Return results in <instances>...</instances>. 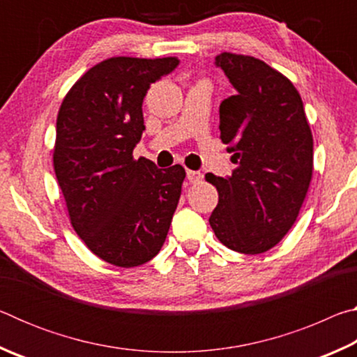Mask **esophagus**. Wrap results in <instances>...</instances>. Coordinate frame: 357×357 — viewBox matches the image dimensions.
<instances>
[{
    "mask_svg": "<svg viewBox=\"0 0 357 357\" xmlns=\"http://www.w3.org/2000/svg\"><path fill=\"white\" fill-rule=\"evenodd\" d=\"M187 179H189V183L195 184V183H200L203 179V174L200 172H193V170H187Z\"/></svg>",
    "mask_w": 357,
    "mask_h": 357,
    "instance_id": "obj_1",
    "label": "esophagus"
}]
</instances>
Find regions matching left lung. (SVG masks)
I'll return each mask as SVG.
<instances>
[{
  "mask_svg": "<svg viewBox=\"0 0 357 357\" xmlns=\"http://www.w3.org/2000/svg\"><path fill=\"white\" fill-rule=\"evenodd\" d=\"M215 66L236 94L220 104V140L228 144L231 176L206 174L219 203L209 217L228 249L255 255L289 231L309 190L313 137L294 84L253 56L220 53Z\"/></svg>",
  "mask_w": 357,
  "mask_h": 357,
  "instance_id": "8db88e82",
  "label": "left lung"
}]
</instances>
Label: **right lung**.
I'll return each instance as SVG.
<instances>
[{
  "mask_svg": "<svg viewBox=\"0 0 357 357\" xmlns=\"http://www.w3.org/2000/svg\"><path fill=\"white\" fill-rule=\"evenodd\" d=\"M179 59L114 56L93 66L66 94L56 118L53 167L75 233L104 261L134 268L165 243L185 170L157 168L134 148L143 99Z\"/></svg>",
  "mask_w": 357,
  "mask_h": 357,
  "instance_id": "add662e5",
  "label": "right lung"
}]
</instances>
